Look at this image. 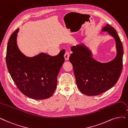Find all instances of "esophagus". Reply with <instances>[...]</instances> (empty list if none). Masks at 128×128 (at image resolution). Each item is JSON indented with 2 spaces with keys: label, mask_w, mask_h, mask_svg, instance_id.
<instances>
[{
  "label": "esophagus",
  "mask_w": 128,
  "mask_h": 128,
  "mask_svg": "<svg viewBox=\"0 0 128 128\" xmlns=\"http://www.w3.org/2000/svg\"><path fill=\"white\" fill-rule=\"evenodd\" d=\"M70 53L68 51H66L65 53L64 54V58L65 60H68L69 58V57H70Z\"/></svg>",
  "instance_id": "34e87169"
}]
</instances>
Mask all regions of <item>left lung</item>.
I'll list each match as a JSON object with an SVG mask.
<instances>
[{
	"label": "left lung",
	"instance_id": "1",
	"mask_svg": "<svg viewBox=\"0 0 128 128\" xmlns=\"http://www.w3.org/2000/svg\"><path fill=\"white\" fill-rule=\"evenodd\" d=\"M106 32L116 41V55L112 60L101 63L93 58L91 50L81 44L72 46L69 58L73 68L77 86L88 96L99 95L112 88L117 82L122 70L124 49L116 31L106 24L102 32Z\"/></svg>",
	"mask_w": 128,
	"mask_h": 128
}]
</instances>
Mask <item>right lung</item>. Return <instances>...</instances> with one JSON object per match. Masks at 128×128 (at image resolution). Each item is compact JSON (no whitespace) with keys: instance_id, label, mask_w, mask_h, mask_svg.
Wrapping results in <instances>:
<instances>
[{"instance_id":"add662e5","label":"right lung","mask_w":128,"mask_h":128,"mask_svg":"<svg viewBox=\"0 0 128 128\" xmlns=\"http://www.w3.org/2000/svg\"><path fill=\"white\" fill-rule=\"evenodd\" d=\"M19 28L8 40L6 61L9 74L20 91L35 100L48 98L57 86V77L64 63L65 50L56 56L41 53L28 57L22 54L17 44Z\"/></svg>"}]
</instances>
